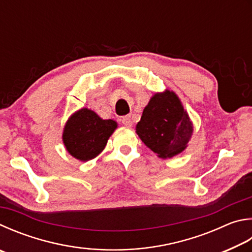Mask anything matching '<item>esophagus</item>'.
<instances>
[{
  "label": "esophagus",
  "mask_w": 252,
  "mask_h": 252,
  "mask_svg": "<svg viewBox=\"0 0 252 252\" xmlns=\"http://www.w3.org/2000/svg\"><path fill=\"white\" fill-rule=\"evenodd\" d=\"M122 123H123V125H125L126 126L131 127L132 125H133V123H132V120H131V116L123 117V118H122Z\"/></svg>",
  "instance_id": "esophagus-1"
}]
</instances>
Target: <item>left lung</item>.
<instances>
[{
    "mask_svg": "<svg viewBox=\"0 0 252 252\" xmlns=\"http://www.w3.org/2000/svg\"><path fill=\"white\" fill-rule=\"evenodd\" d=\"M135 130L158 158H171L187 148L193 123L177 94L166 89L150 99Z\"/></svg>",
    "mask_w": 252,
    "mask_h": 252,
    "instance_id": "1",
    "label": "left lung"
}]
</instances>
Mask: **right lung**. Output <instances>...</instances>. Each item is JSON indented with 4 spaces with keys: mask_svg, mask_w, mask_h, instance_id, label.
I'll return each mask as SVG.
<instances>
[{
    "mask_svg": "<svg viewBox=\"0 0 252 252\" xmlns=\"http://www.w3.org/2000/svg\"><path fill=\"white\" fill-rule=\"evenodd\" d=\"M117 126L114 120H103L94 111L82 108L68 119L63 142L71 157L87 162L102 152Z\"/></svg>",
    "mask_w": 252,
    "mask_h": 252,
    "instance_id": "1",
    "label": "right lung"
}]
</instances>
